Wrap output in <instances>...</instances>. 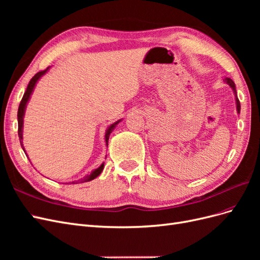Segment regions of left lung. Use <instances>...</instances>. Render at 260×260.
<instances>
[{"label":"left lung","mask_w":260,"mask_h":260,"mask_svg":"<svg viewBox=\"0 0 260 260\" xmlns=\"http://www.w3.org/2000/svg\"><path fill=\"white\" fill-rule=\"evenodd\" d=\"M226 84H229L231 86V89L233 91V94H234V98H235V105H237V112L238 114H240V111H241V104H240V101L238 99V94H237V89H235V84L234 82L232 81V79H230V78H224L223 80Z\"/></svg>","instance_id":"8db88e82"}]
</instances>
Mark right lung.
<instances>
[{"mask_svg":"<svg viewBox=\"0 0 260 260\" xmlns=\"http://www.w3.org/2000/svg\"><path fill=\"white\" fill-rule=\"evenodd\" d=\"M49 70H50V67H48L45 70H43V72H40V73L36 74V75L32 77V79L30 80V82H29V84H28V86H27V90H26L25 94H23L22 100H21L20 104H19V107H18V113H17V118H18V137H19V141H20V145H21V147H22V149H23V152H25V153H26V151H25V147H23V142H22V130H23V117H25L27 104L29 103L30 98H31V95H32L34 90H35V88H36V85H37L38 81L40 80L41 78H42L46 73L49 72ZM121 120H122V119L117 120L116 122L112 123V124L109 125V127L106 129V131H105V144H106V146H108V139H109V136H111V133H112V132L114 131V129L116 128V125H117L118 123H119ZM26 155H27V153H26ZM27 157H28V155H27ZM28 158H29V157H28ZM103 169H104V162L102 164L101 166L98 167L96 169L92 170L89 175L84 176L83 178L79 179L78 181H73V182H68V183H83V182H88V181H91V180H93V179L98 178V177L102 174V171H103ZM65 184H66V183H65Z\"/></svg>","mask_w":260,"mask_h":260,"instance_id":"right-lung-1","label":"right lung"}]
</instances>
